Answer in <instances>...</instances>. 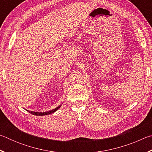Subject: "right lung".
I'll list each match as a JSON object with an SVG mask.
<instances>
[{
  "instance_id": "right-lung-1",
  "label": "right lung",
  "mask_w": 152,
  "mask_h": 152,
  "mask_svg": "<svg viewBox=\"0 0 152 152\" xmlns=\"http://www.w3.org/2000/svg\"><path fill=\"white\" fill-rule=\"evenodd\" d=\"M61 106V104L59 105L58 107L55 108L54 109H52L51 110H50V111H48V112H34V111H31V110H27V111L30 113L32 115H37V116H43V115H47L51 114V113H53L54 112H56V110H58L59 109H60Z\"/></svg>"
}]
</instances>
